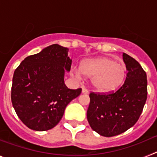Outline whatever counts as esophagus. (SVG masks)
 Instances as JSON below:
<instances>
[{
  "label": "esophagus",
  "mask_w": 157,
  "mask_h": 157,
  "mask_svg": "<svg viewBox=\"0 0 157 157\" xmlns=\"http://www.w3.org/2000/svg\"><path fill=\"white\" fill-rule=\"evenodd\" d=\"M82 94H88L89 93V90H87V89H86V88H82Z\"/></svg>",
  "instance_id": "esophagus-1"
}]
</instances>
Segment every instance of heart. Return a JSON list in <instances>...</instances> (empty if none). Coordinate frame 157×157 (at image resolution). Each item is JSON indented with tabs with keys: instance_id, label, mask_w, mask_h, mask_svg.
<instances>
[{
	"instance_id": "b5f03b06",
	"label": "heart",
	"mask_w": 157,
	"mask_h": 157,
	"mask_svg": "<svg viewBox=\"0 0 157 157\" xmlns=\"http://www.w3.org/2000/svg\"><path fill=\"white\" fill-rule=\"evenodd\" d=\"M81 73L91 78V83L98 92H110L123 84L127 75L126 67L109 57L86 59L80 65V71H75V76L81 77Z\"/></svg>"
}]
</instances>
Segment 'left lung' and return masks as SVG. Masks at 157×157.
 <instances>
[{
	"instance_id": "obj_1",
	"label": "left lung",
	"mask_w": 157,
	"mask_h": 157,
	"mask_svg": "<svg viewBox=\"0 0 157 157\" xmlns=\"http://www.w3.org/2000/svg\"><path fill=\"white\" fill-rule=\"evenodd\" d=\"M127 67L124 83L116 91L90 94L87 120L91 128L105 137L125 132L137 123L147 99V76L135 59L123 53Z\"/></svg>"
}]
</instances>
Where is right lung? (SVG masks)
I'll list each match as a JSON object with an SVG mask.
<instances>
[{
	"mask_svg": "<svg viewBox=\"0 0 157 157\" xmlns=\"http://www.w3.org/2000/svg\"><path fill=\"white\" fill-rule=\"evenodd\" d=\"M68 48L54 44L39 53L25 58L12 78V106L28 128L45 131L53 128L63 117L65 108L80 95L82 89L71 90L63 82L71 70Z\"/></svg>",
	"mask_w": 157,
	"mask_h": 157,
	"instance_id": "obj_1",
	"label": "right lung"
}]
</instances>
